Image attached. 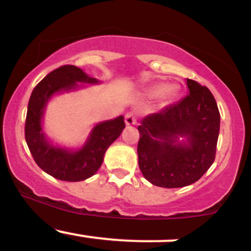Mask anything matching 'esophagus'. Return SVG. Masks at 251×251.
I'll list each match as a JSON object with an SVG mask.
<instances>
[{
	"mask_svg": "<svg viewBox=\"0 0 251 251\" xmlns=\"http://www.w3.org/2000/svg\"><path fill=\"white\" fill-rule=\"evenodd\" d=\"M125 123H126V125H128V126L135 125V124H137V119H135L134 114L131 113V112L126 114V116H125Z\"/></svg>",
	"mask_w": 251,
	"mask_h": 251,
	"instance_id": "obj_1",
	"label": "esophagus"
}]
</instances>
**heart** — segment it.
I'll use <instances>...</instances> for the list:
<instances>
[{"instance_id":"obj_1","label":"heart","mask_w":251,"mask_h":251,"mask_svg":"<svg viewBox=\"0 0 251 251\" xmlns=\"http://www.w3.org/2000/svg\"><path fill=\"white\" fill-rule=\"evenodd\" d=\"M172 88L170 87L169 83L160 82L154 85L153 87L149 91V97L151 99H160V98H166L171 94Z\"/></svg>"}]
</instances>
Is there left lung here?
Listing matches in <instances>:
<instances>
[{"label": "left lung", "instance_id": "1", "mask_svg": "<svg viewBox=\"0 0 251 251\" xmlns=\"http://www.w3.org/2000/svg\"><path fill=\"white\" fill-rule=\"evenodd\" d=\"M188 96L140 122L138 163L160 188L194 184L215 160L221 116L211 92L186 79Z\"/></svg>", "mask_w": 251, "mask_h": 251}]
</instances>
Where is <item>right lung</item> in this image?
<instances>
[{
    "label": "right lung",
    "instance_id": "add662e5",
    "mask_svg": "<svg viewBox=\"0 0 251 251\" xmlns=\"http://www.w3.org/2000/svg\"><path fill=\"white\" fill-rule=\"evenodd\" d=\"M98 85L100 81L87 75L76 66H62L50 72L31 92L25 118V142L34 160L46 174L65 181L85 180L97 174L111 144L125 128L124 117L100 122L93 126L80 148L71 149L51 142L43 129V117L50 101L57 94L68 93Z\"/></svg>",
    "mask_w": 251,
    "mask_h": 251
}]
</instances>
